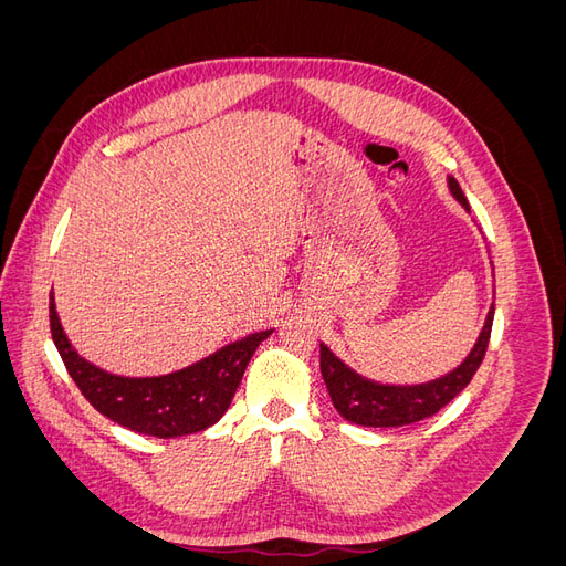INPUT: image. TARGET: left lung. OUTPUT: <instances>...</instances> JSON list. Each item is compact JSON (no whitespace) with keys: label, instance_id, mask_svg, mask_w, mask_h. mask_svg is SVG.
Returning <instances> with one entry per match:
<instances>
[{"label":"left lung","instance_id":"left-lung-1","mask_svg":"<svg viewBox=\"0 0 566 566\" xmlns=\"http://www.w3.org/2000/svg\"><path fill=\"white\" fill-rule=\"evenodd\" d=\"M449 191L470 212L468 198L453 177H449ZM491 325L493 304L482 333H479L470 354L462 358V364L441 375V378L418 385H385L364 378L321 342V375L331 391L333 406L342 418L364 427H401L434 416L437 410H441L470 385L472 375L486 354Z\"/></svg>","mask_w":566,"mask_h":566}]
</instances>
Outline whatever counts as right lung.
Masks as SVG:
<instances>
[{"label":"right lung","mask_w":566,"mask_h":566,"mask_svg":"<svg viewBox=\"0 0 566 566\" xmlns=\"http://www.w3.org/2000/svg\"><path fill=\"white\" fill-rule=\"evenodd\" d=\"M49 323L54 345L84 399L127 430L158 439L202 432L224 416L254 349L273 333V328L250 333L172 373L127 378L77 354L61 325L54 295L49 302Z\"/></svg>","instance_id":"add662e5"}]
</instances>
